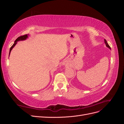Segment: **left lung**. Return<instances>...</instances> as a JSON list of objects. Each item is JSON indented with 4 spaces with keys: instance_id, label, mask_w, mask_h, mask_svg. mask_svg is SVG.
Returning a JSON list of instances; mask_svg holds the SVG:
<instances>
[{
    "instance_id": "8db88e82",
    "label": "left lung",
    "mask_w": 124,
    "mask_h": 124,
    "mask_svg": "<svg viewBox=\"0 0 124 124\" xmlns=\"http://www.w3.org/2000/svg\"><path fill=\"white\" fill-rule=\"evenodd\" d=\"M104 43H105V44H106V46L108 47V48H109V49L111 50V47H110V46H109V45L108 44V42H107V41H106V39H104Z\"/></svg>"
}]
</instances>
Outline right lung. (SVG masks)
Returning <instances> with one entry per match:
<instances>
[{"mask_svg":"<svg viewBox=\"0 0 124 124\" xmlns=\"http://www.w3.org/2000/svg\"><path fill=\"white\" fill-rule=\"evenodd\" d=\"M28 35H25L22 36H20V37H18V38L16 39V40L14 41V44L12 45V46L10 47V52H9V56H10V54L11 50H12V48H13L15 46H16V43H17L18 41H23V40H25L26 39H27V38L28 37Z\"/></svg>","mask_w":124,"mask_h":124,"instance_id":"right-lung-1","label":"right lung"}]
</instances>
